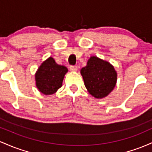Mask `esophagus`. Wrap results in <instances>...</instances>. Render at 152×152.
Returning a JSON list of instances; mask_svg holds the SVG:
<instances>
[{"label": "esophagus", "instance_id": "obj_1", "mask_svg": "<svg viewBox=\"0 0 152 152\" xmlns=\"http://www.w3.org/2000/svg\"><path fill=\"white\" fill-rule=\"evenodd\" d=\"M70 70L72 72H76L77 70V67L75 65H73V66H70Z\"/></svg>", "mask_w": 152, "mask_h": 152}]
</instances>
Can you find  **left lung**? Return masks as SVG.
Segmentation results:
<instances>
[{
    "instance_id": "8db88e82",
    "label": "left lung",
    "mask_w": 152,
    "mask_h": 152,
    "mask_svg": "<svg viewBox=\"0 0 152 152\" xmlns=\"http://www.w3.org/2000/svg\"><path fill=\"white\" fill-rule=\"evenodd\" d=\"M80 73L85 88L95 98L106 97L116 84L117 73L113 66L95 56L90 57Z\"/></svg>"
}]
</instances>
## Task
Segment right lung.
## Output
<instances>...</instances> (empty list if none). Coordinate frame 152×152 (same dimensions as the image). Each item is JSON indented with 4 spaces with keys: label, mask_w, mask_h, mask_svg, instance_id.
Wrapping results in <instances>:
<instances>
[{
    "label": "right lung",
    "mask_w": 152,
    "mask_h": 152,
    "mask_svg": "<svg viewBox=\"0 0 152 152\" xmlns=\"http://www.w3.org/2000/svg\"><path fill=\"white\" fill-rule=\"evenodd\" d=\"M68 72L67 68L59 65L52 57L42 62L35 75L36 85L44 95H52L62 85L63 79Z\"/></svg>",
    "instance_id": "add662e5"
}]
</instances>
